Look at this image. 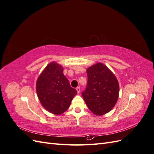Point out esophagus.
Instances as JSON below:
<instances>
[{
  "label": "esophagus",
  "instance_id": "esophagus-1",
  "mask_svg": "<svg viewBox=\"0 0 154 154\" xmlns=\"http://www.w3.org/2000/svg\"><path fill=\"white\" fill-rule=\"evenodd\" d=\"M76 91H77L78 93H80V87H78L76 88Z\"/></svg>",
  "mask_w": 154,
  "mask_h": 154
}]
</instances>
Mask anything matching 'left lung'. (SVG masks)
<instances>
[{"label": "left lung", "instance_id": "left-lung-1", "mask_svg": "<svg viewBox=\"0 0 154 154\" xmlns=\"http://www.w3.org/2000/svg\"><path fill=\"white\" fill-rule=\"evenodd\" d=\"M87 74V85L82 94L88 109L97 116L109 112L118 99L119 86L117 78L101 63L88 67Z\"/></svg>", "mask_w": 154, "mask_h": 154}]
</instances>
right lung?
Segmentation results:
<instances>
[{
	"label": "right lung",
	"instance_id": "1",
	"mask_svg": "<svg viewBox=\"0 0 154 154\" xmlns=\"http://www.w3.org/2000/svg\"><path fill=\"white\" fill-rule=\"evenodd\" d=\"M63 69L54 62L49 63L37 79L36 90L40 103L44 109L55 115L66 112L76 94L67 78Z\"/></svg>",
	"mask_w": 154,
	"mask_h": 154
}]
</instances>
